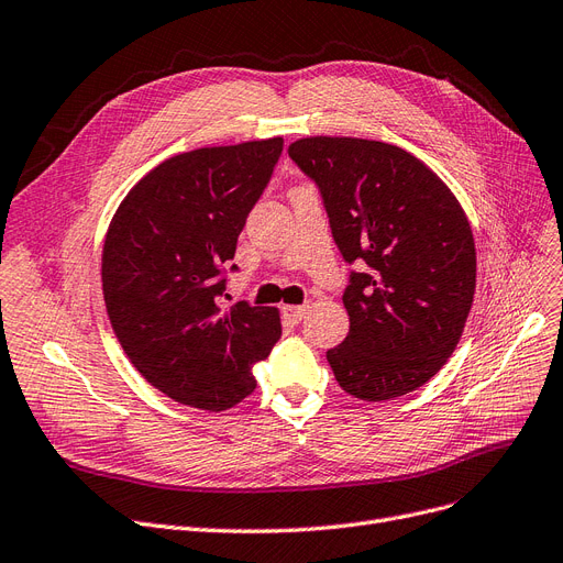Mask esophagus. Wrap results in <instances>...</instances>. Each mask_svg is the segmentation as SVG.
Returning <instances> with one entry per match:
<instances>
[{"label":"esophagus","instance_id":"1","mask_svg":"<svg viewBox=\"0 0 563 563\" xmlns=\"http://www.w3.org/2000/svg\"><path fill=\"white\" fill-rule=\"evenodd\" d=\"M280 313H283V318H285L287 322L299 324V322L303 320V316H306V306H283Z\"/></svg>","mask_w":563,"mask_h":563}]
</instances>
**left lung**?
<instances>
[{"label":"left lung","mask_w":563,"mask_h":563,"mask_svg":"<svg viewBox=\"0 0 563 563\" xmlns=\"http://www.w3.org/2000/svg\"><path fill=\"white\" fill-rule=\"evenodd\" d=\"M318 185L350 271V331L327 350L339 385L387 401L441 371L475 295V243L448 185L399 145L347 136L299 139L287 148Z\"/></svg>","instance_id":"8db88e82"}]
</instances>
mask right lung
I'll list each match as a JSON object with an SVG mask.
<instances>
[{"mask_svg":"<svg viewBox=\"0 0 563 563\" xmlns=\"http://www.w3.org/2000/svg\"><path fill=\"white\" fill-rule=\"evenodd\" d=\"M280 153V136L180 153L143 176L111 220L101 255L111 327L141 376L178 404L236 406L280 339L276 308H222L224 266Z\"/></svg>","mask_w":563,"mask_h":563,"instance_id":"obj_1","label":"right lung"}]
</instances>
